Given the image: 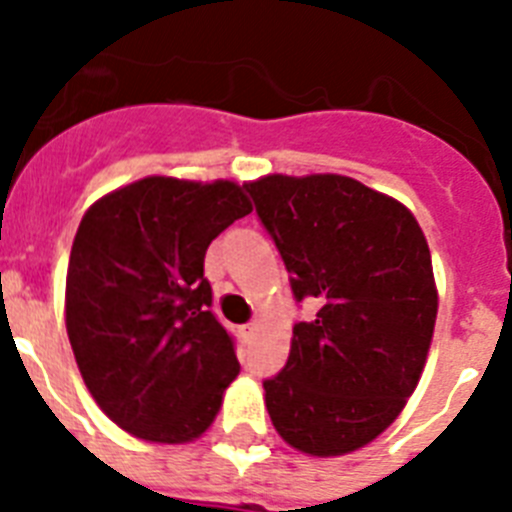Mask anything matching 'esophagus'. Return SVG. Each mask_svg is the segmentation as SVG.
Returning <instances> with one entry per match:
<instances>
[{
  "instance_id": "obj_1",
  "label": "esophagus",
  "mask_w": 512,
  "mask_h": 512,
  "mask_svg": "<svg viewBox=\"0 0 512 512\" xmlns=\"http://www.w3.org/2000/svg\"><path fill=\"white\" fill-rule=\"evenodd\" d=\"M256 330H259V323H253V320H251V323L241 325V336L243 338H253V336H256Z\"/></svg>"
}]
</instances>
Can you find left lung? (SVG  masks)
Wrapping results in <instances>:
<instances>
[{
    "label": "left lung",
    "mask_w": 512,
    "mask_h": 512,
    "mask_svg": "<svg viewBox=\"0 0 512 512\" xmlns=\"http://www.w3.org/2000/svg\"><path fill=\"white\" fill-rule=\"evenodd\" d=\"M243 189L297 302L320 305L264 382L271 423L302 454H351L395 423L423 374L438 312L428 241L408 207L351 176L269 174Z\"/></svg>",
    "instance_id": "8db88e82"
}]
</instances>
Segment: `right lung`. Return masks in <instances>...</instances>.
Segmentation results:
<instances>
[{"label": "right lung", "mask_w": 512, "mask_h": 512, "mask_svg": "<svg viewBox=\"0 0 512 512\" xmlns=\"http://www.w3.org/2000/svg\"><path fill=\"white\" fill-rule=\"evenodd\" d=\"M228 179L146 176L84 212L66 274V330L102 413L151 443L200 438L238 377L212 315L207 246L251 212Z\"/></svg>", "instance_id": "add662e5"}]
</instances>
